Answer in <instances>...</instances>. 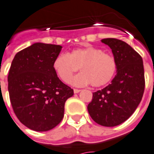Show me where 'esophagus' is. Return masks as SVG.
<instances>
[{
  "instance_id": "1",
  "label": "esophagus",
  "mask_w": 154,
  "mask_h": 154,
  "mask_svg": "<svg viewBox=\"0 0 154 154\" xmlns=\"http://www.w3.org/2000/svg\"><path fill=\"white\" fill-rule=\"evenodd\" d=\"M73 91H74V93H78V92H80L81 90L80 89H76V88H75Z\"/></svg>"
}]
</instances>
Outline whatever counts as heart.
Returning a JSON list of instances; mask_svg holds the SVG:
<instances>
[{
  "label": "heart",
  "mask_w": 154,
  "mask_h": 154,
  "mask_svg": "<svg viewBox=\"0 0 154 154\" xmlns=\"http://www.w3.org/2000/svg\"><path fill=\"white\" fill-rule=\"evenodd\" d=\"M79 67L82 72L74 77L72 83L77 87L91 84L99 88L113 79L118 62L113 56L92 46L74 49L69 54L60 53L53 61L55 72L63 82H68Z\"/></svg>",
  "instance_id": "obj_1"
}]
</instances>
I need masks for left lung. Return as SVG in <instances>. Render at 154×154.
Masks as SVG:
<instances>
[{
	"label": "left lung",
	"mask_w": 154,
	"mask_h": 154,
	"mask_svg": "<svg viewBox=\"0 0 154 154\" xmlns=\"http://www.w3.org/2000/svg\"><path fill=\"white\" fill-rule=\"evenodd\" d=\"M102 42L112 49L118 62L112 83L92 93L88 110L97 123L114 127L128 119L140 103L145 88L144 69L140 55L128 44L116 38Z\"/></svg>",
	"instance_id": "obj_1"
}]
</instances>
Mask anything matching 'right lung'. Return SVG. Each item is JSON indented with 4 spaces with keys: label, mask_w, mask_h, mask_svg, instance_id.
Masks as SVG:
<instances>
[{
    "label": "right lung",
    "mask_w": 154,
    "mask_h": 154,
    "mask_svg": "<svg viewBox=\"0 0 154 154\" xmlns=\"http://www.w3.org/2000/svg\"><path fill=\"white\" fill-rule=\"evenodd\" d=\"M59 45L34 43L17 52L8 74V91L14 112L28 128L45 132L57 126L73 89L53 69Z\"/></svg>",
    "instance_id": "1"
}]
</instances>
